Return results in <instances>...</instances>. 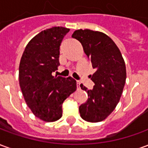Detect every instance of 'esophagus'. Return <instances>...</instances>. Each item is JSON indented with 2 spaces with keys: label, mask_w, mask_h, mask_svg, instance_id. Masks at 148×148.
Masks as SVG:
<instances>
[{
  "label": "esophagus",
  "mask_w": 148,
  "mask_h": 148,
  "mask_svg": "<svg viewBox=\"0 0 148 148\" xmlns=\"http://www.w3.org/2000/svg\"><path fill=\"white\" fill-rule=\"evenodd\" d=\"M80 84L81 82L79 81H77V89H80Z\"/></svg>",
  "instance_id": "obj_1"
}]
</instances>
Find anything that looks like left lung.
I'll use <instances>...</instances> for the list:
<instances>
[{"instance_id":"1","label":"left lung","mask_w":148,"mask_h":148,"mask_svg":"<svg viewBox=\"0 0 148 148\" xmlns=\"http://www.w3.org/2000/svg\"><path fill=\"white\" fill-rule=\"evenodd\" d=\"M72 37L82 43L95 73L91 80L95 86L86 91L88 99L79 106L81 117L88 122L96 123L111 114L117 106L126 81V66L122 55L113 40L101 32L79 29Z\"/></svg>"}]
</instances>
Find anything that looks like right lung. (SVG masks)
Instances as JSON below:
<instances>
[{"label":"right lung","instance_id":"obj_1","mask_svg":"<svg viewBox=\"0 0 148 148\" xmlns=\"http://www.w3.org/2000/svg\"><path fill=\"white\" fill-rule=\"evenodd\" d=\"M70 29L53 27L42 31L27 43L19 66V82L27 106L46 122L62 117V105L76 90V81L52 76L59 66V48Z\"/></svg>","mask_w":148,"mask_h":148}]
</instances>
